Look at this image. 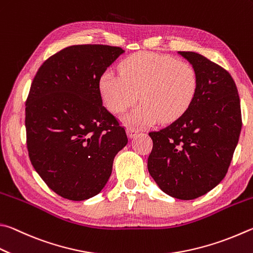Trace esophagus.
<instances>
[{"instance_id":"obj_1","label":"esophagus","mask_w":253,"mask_h":253,"mask_svg":"<svg viewBox=\"0 0 253 253\" xmlns=\"http://www.w3.org/2000/svg\"><path fill=\"white\" fill-rule=\"evenodd\" d=\"M126 131H127V135L129 138H134V137L138 134L139 130L136 129V128H134V127H127Z\"/></svg>"}]
</instances>
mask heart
Returning <instances> with one entry per match:
<instances>
[{
	"mask_svg": "<svg viewBox=\"0 0 253 253\" xmlns=\"http://www.w3.org/2000/svg\"><path fill=\"white\" fill-rule=\"evenodd\" d=\"M121 76L105 72L98 87L105 106L119 114L141 103L124 118L127 124L146 126L160 119L172 123L185 115L194 103L199 77L194 65L170 55L139 52L119 64Z\"/></svg>",
	"mask_w": 253,
	"mask_h": 253,
	"instance_id": "1",
	"label": "heart"
}]
</instances>
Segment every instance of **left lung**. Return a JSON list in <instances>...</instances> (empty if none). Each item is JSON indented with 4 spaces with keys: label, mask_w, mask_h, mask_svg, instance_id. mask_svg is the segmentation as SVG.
Listing matches in <instances>:
<instances>
[{
    "label": "left lung",
    "mask_w": 253,
    "mask_h": 253,
    "mask_svg": "<svg viewBox=\"0 0 253 253\" xmlns=\"http://www.w3.org/2000/svg\"><path fill=\"white\" fill-rule=\"evenodd\" d=\"M178 54L198 73V91L183 116L149 132L154 145L147 166L165 194L191 200L226 176L240 136L241 109L236 83L224 68L198 53Z\"/></svg>",
    "instance_id": "8db88e82"
}]
</instances>
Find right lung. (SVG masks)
Wrapping results in <instances>:
<instances>
[{
  "label": "right lung",
  "instance_id": "obj_1",
  "mask_svg": "<svg viewBox=\"0 0 253 253\" xmlns=\"http://www.w3.org/2000/svg\"><path fill=\"white\" fill-rule=\"evenodd\" d=\"M125 53L108 45H73L46 59L31 85L25 108L31 163L65 199L98 195L127 145L125 129L103 106L98 83Z\"/></svg>",
  "mask_w": 253,
  "mask_h": 253
}]
</instances>
